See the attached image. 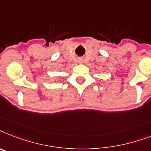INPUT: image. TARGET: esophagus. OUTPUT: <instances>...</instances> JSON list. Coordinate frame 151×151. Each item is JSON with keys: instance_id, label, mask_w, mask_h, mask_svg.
<instances>
[{"instance_id": "1", "label": "esophagus", "mask_w": 151, "mask_h": 151, "mask_svg": "<svg viewBox=\"0 0 151 151\" xmlns=\"http://www.w3.org/2000/svg\"><path fill=\"white\" fill-rule=\"evenodd\" d=\"M79 62H82V60H79Z\"/></svg>"}]
</instances>
